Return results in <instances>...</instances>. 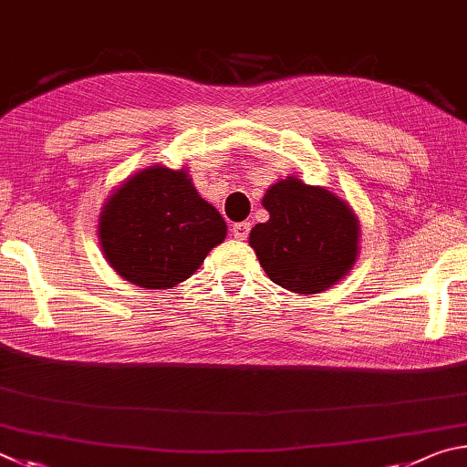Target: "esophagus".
<instances>
[{
  "label": "esophagus",
  "instance_id": "1",
  "mask_svg": "<svg viewBox=\"0 0 467 467\" xmlns=\"http://www.w3.org/2000/svg\"><path fill=\"white\" fill-rule=\"evenodd\" d=\"M250 227H252L250 221H242V223H234V227H232L234 238H235V240H246L248 234H250Z\"/></svg>",
  "mask_w": 467,
  "mask_h": 467
}]
</instances>
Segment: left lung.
I'll return each instance as SVG.
<instances>
[{"label":"left lung","mask_w":467,"mask_h":467,"mask_svg":"<svg viewBox=\"0 0 467 467\" xmlns=\"http://www.w3.org/2000/svg\"><path fill=\"white\" fill-rule=\"evenodd\" d=\"M263 204L271 219L254 225L250 246L283 289L322 293L355 265L357 217L330 191L287 178L268 188Z\"/></svg>","instance_id":"1"}]
</instances>
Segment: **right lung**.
Here are the masks:
<instances>
[{
	"label": "right lung",
	"instance_id": "obj_1",
	"mask_svg": "<svg viewBox=\"0 0 467 467\" xmlns=\"http://www.w3.org/2000/svg\"><path fill=\"white\" fill-rule=\"evenodd\" d=\"M225 234L223 217L201 199L186 171L161 166L129 178L100 217L106 258L122 279L143 289L188 279Z\"/></svg>",
	"mask_w": 467,
	"mask_h": 467
}]
</instances>
